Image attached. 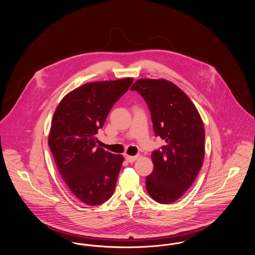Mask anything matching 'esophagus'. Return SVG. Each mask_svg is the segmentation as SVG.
<instances>
[{
	"instance_id": "1",
	"label": "esophagus",
	"mask_w": 255,
	"mask_h": 255,
	"mask_svg": "<svg viewBox=\"0 0 255 255\" xmlns=\"http://www.w3.org/2000/svg\"><path fill=\"white\" fill-rule=\"evenodd\" d=\"M138 158V156H129V155H126L125 156V158H126V160L128 161V162H133L134 160H136Z\"/></svg>"
}]
</instances>
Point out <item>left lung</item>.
Returning a JSON list of instances; mask_svg holds the SVG:
<instances>
[{
  "label": "left lung",
  "instance_id": "8db88e82",
  "mask_svg": "<svg viewBox=\"0 0 255 255\" xmlns=\"http://www.w3.org/2000/svg\"><path fill=\"white\" fill-rule=\"evenodd\" d=\"M131 90L144 98L155 134L165 140L151 155L154 169L146 189L156 202L171 204L192 185L203 165L204 123L190 98L168 80L139 79Z\"/></svg>",
  "mask_w": 255,
  "mask_h": 255
}]
</instances>
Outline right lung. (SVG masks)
<instances>
[{"instance_id": "right-lung-1", "label": "right lung", "mask_w": 255, "mask_h": 255, "mask_svg": "<svg viewBox=\"0 0 255 255\" xmlns=\"http://www.w3.org/2000/svg\"><path fill=\"white\" fill-rule=\"evenodd\" d=\"M133 81L128 77L86 83L63 97L54 112L50 151L69 189L88 206L105 203L115 191L123 157L98 147L96 134Z\"/></svg>"}]
</instances>
